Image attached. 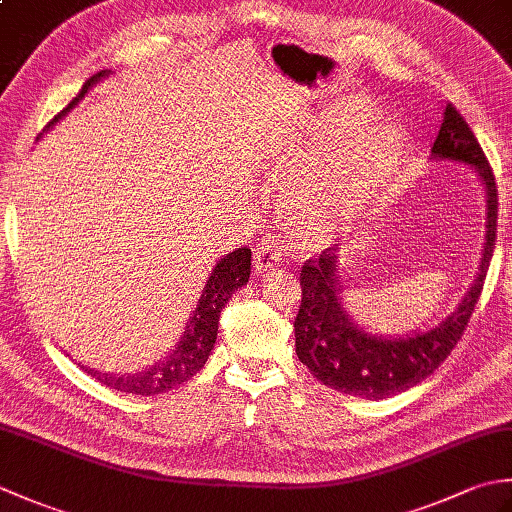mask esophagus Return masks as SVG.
Listing matches in <instances>:
<instances>
[{
    "label": "esophagus",
    "instance_id": "obj_1",
    "mask_svg": "<svg viewBox=\"0 0 512 512\" xmlns=\"http://www.w3.org/2000/svg\"><path fill=\"white\" fill-rule=\"evenodd\" d=\"M281 262V250H279V242L275 237H266L262 244L257 246L255 250V270L262 273V270L273 268Z\"/></svg>",
    "mask_w": 512,
    "mask_h": 512
}]
</instances>
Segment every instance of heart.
I'll return each instance as SVG.
<instances>
[{
	"label": "heart",
	"instance_id": "1",
	"mask_svg": "<svg viewBox=\"0 0 512 512\" xmlns=\"http://www.w3.org/2000/svg\"><path fill=\"white\" fill-rule=\"evenodd\" d=\"M372 112V105L361 99L343 103L334 116L321 125L314 143H310L312 147L301 156L299 167L312 160L314 149L336 147L354 136L369 121ZM402 147H405V132L398 123L378 121L367 125L350 145L328 162V167L306 184H301L292 202L314 220L332 217V213L347 209L361 200L369 189L376 187L396 167Z\"/></svg>",
	"mask_w": 512,
	"mask_h": 512
}]
</instances>
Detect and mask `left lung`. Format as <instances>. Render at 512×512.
<instances>
[{"mask_svg": "<svg viewBox=\"0 0 512 512\" xmlns=\"http://www.w3.org/2000/svg\"><path fill=\"white\" fill-rule=\"evenodd\" d=\"M431 158L469 165L486 189V242L480 270L462 303L433 330L398 339L367 334L352 323L341 303L336 255L323 250L301 268V306L295 319V347L310 374L341 394L383 400L431 376L458 345L482 295L497 233V187L493 169L464 116L449 103Z\"/></svg>", "mask_w": 512, "mask_h": 512, "instance_id": "obj_1", "label": "left lung"}]
</instances>
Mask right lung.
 I'll return each mask as SVG.
<instances>
[{"mask_svg": "<svg viewBox=\"0 0 512 512\" xmlns=\"http://www.w3.org/2000/svg\"><path fill=\"white\" fill-rule=\"evenodd\" d=\"M110 72L101 70L99 74L90 76L81 92L74 96L68 103V107L52 118L48 123L54 125L68 114L72 107L79 103L94 83H99L103 76ZM250 277V248H237L233 253L222 257L220 262L215 264L213 273L206 279V286L200 295L198 308L187 321V328H184L182 339L178 341L176 350L169 356L162 358L160 363L151 365L149 369H143L138 374H101L96 369L83 367L92 378L99 380L101 385L123 391V394H136V396H156L162 391H169L182 383H187L189 378L200 372L204 367L206 358H209L215 339H217V321H220V312L226 306V301L233 297L237 288H242Z\"/></svg>", "mask_w": 512, "mask_h": 512, "instance_id": "obj_1", "label": "right lung"}]
</instances>
